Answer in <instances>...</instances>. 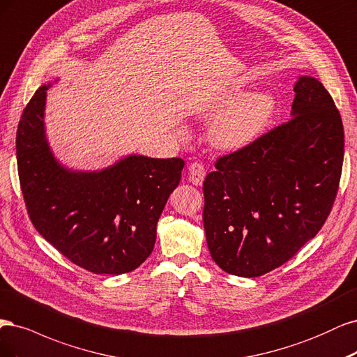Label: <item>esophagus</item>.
Wrapping results in <instances>:
<instances>
[{"label":"esophagus","mask_w":357,"mask_h":357,"mask_svg":"<svg viewBox=\"0 0 357 357\" xmlns=\"http://www.w3.org/2000/svg\"><path fill=\"white\" fill-rule=\"evenodd\" d=\"M188 176H190V181L194 183V185H202L203 181H204V176H206L204 166L202 163H197V162L191 163V166L188 169Z\"/></svg>","instance_id":"34e87169"}]
</instances>
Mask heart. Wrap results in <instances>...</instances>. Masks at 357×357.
Segmentation results:
<instances>
[{"instance_id":"1","label":"heart","mask_w":357,"mask_h":357,"mask_svg":"<svg viewBox=\"0 0 357 357\" xmlns=\"http://www.w3.org/2000/svg\"><path fill=\"white\" fill-rule=\"evenodd\" d=\"M278 100L268 91L229 90L202 112L215 116L209 128L211 142L224 151H238L255 144L271 124Z\"/></svg>"}]
</instances>
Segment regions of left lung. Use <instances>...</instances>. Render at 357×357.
Instances as JSON below:
<instances>
[{"mask_svg":"<svg viewBox=\"0 0 357 357\" xmlns=\"http://www.w3.org/2000/svg\"><path fill=\"white\" fill-rule=\"evenodd\" d=\"M291 120L221 157L203 182V225L225 273L258 278L291 259L325 224L344 160L340 112L317 78L294 86Z\"/></svg>","mask_w":357,"mask_h":357,"instance_id":"left-lung-1","label":"left lung"}]
</instances>
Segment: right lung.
Masks as SVG:
<instances>
[{
    "instance_id": "right-lung-1",
    "label": "right lung",
    "mask_w": 357,
    "mask_h": 357,
    "mask_svg": "<svg viewBox=\"0 0 357 357\" xmlns=\"http://www.w3.org/2000/svg\"><path fill=\"white\" fill-rule=\"evenodd\" d=\"M50 87L36 91L16 135L20 188L31 221L79 267L111 275L133 271L151 255L158 218L185 163L129 154L99 170L65 166L45 132Z\"/></svg>"
}]
</instances>
